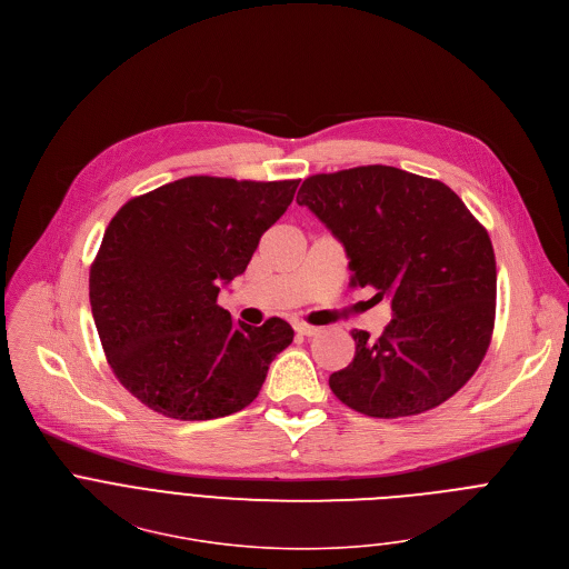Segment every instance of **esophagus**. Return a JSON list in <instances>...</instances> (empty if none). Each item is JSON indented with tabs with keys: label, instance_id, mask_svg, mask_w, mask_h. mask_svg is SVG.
Listing matches in <instances>:
<instances>
[{
	"label": "esophagus",
	"instance_id": "obj_1",
	"mask_svg": "<svg viewBox=\"0 0 569 569\" xmlns=\"http://www.w3.org/2000/svg\"><path fill=\"white\" fill-rule=\"evenodd\" d=\"M295 332H297V335H303V337H312V335L319 332V328L308 326V323H303V321H297V323H295Z\"/></svg>",
	"mask_w": 569,
	"mask_h": 569
}]
</instances>
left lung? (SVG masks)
Here are the masks:
<instances>
[{
  "label": "left lung",
  "instance_id": "1",
  "mask_svg": "<svg viewBox=\"0 0 569 569\" xmlns=\"http://www.w3.org/2000/svg\"><path fill=\"white\" fill-rule=\"evenodd\" d=\"M306 206L343 246L350 286H372L393 319L377 339L352 330V361L332 393L370 418L425 413L480 366L496 315V257L487 230L440 182L389 164L303 180Z\"/></svg>",
  "mask_w": 569,
  "mask_h": 569
}]
</instances>
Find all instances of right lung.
<instances>
[{"label":"right lung","instance_id":"add662e5","mask_svg":"<svg viewBox=\"0 0 569 569\" xmlns=\"http://www.w3.org/2000/svg\"><path fill=\"white\" fill-rule=\"evenodd\" d=\"M297 184L187 176L111 219L91 266V312L120 385L151 411L214 420L259 396L295 332L279 317L234 323L217 297L246 272Z\"/></svg>","mask_w":569,"mask_h":569}]
</instances>
